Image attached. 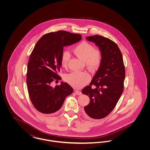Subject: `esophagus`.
<instances>
[{"instance_id":"esophagus-1","label":"esophagus","mask_w":150,"mask_h":150,"mask_svg":"<svg viewBox=\"0 0 150 150\" xmlns=\"http://www.w3.org/2000/svg\"><path fill=\"white\" fill-rule=\"evenodd\" d=\"M75 93H76L77 95H81V93H82L81 91H79V90H76V91H75Z\"/></svg>"}]
</instances>
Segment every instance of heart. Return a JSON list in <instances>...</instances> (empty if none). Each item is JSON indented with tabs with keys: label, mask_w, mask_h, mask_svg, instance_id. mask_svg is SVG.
Masks as SVG:
<instances>
[{
	"label": "heart",
	"mask_w": 150,
	"mask_h": 150,
	"mask_svg": "<svg viewBox=\"0 0 150 150\" xmlns=\"http://www.w3.org/2000/svg\"><path fill=\"white\" fill-rule=\"evenodd\" d=\"M73 52L77 57L85 61L86 65L89 69H96L100 66V55L91 44L85 41L82 42L74 48ZM70 57L69 52L64 50L62 53L61 64L63 67L67 66ZM66 80L72 86L79 88L86 85L91 80V76L86 72H73L66 75Z\"/></svg>",
	"instance_id": "b5f03b06"
}]
</instances>
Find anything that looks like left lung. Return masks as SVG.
Masks as SVG:
<instances>
[{
	"mask_svg": "<svg viewBox=\"0 0 150 150\" xmlns=\"http://www.w3.org/2000/svg\"><path fill=\"white\" fill-rule=\"evenodd\" d=\"M86 39L98 47L101 62L90 85L82 90V93L90 98L84 110L90 117L100 119L110 114L121 97L125 67L121 51L113 41L100 35L88 36ZM93 85L94 88L91 87Z\"/></svg>",
	"mask_w": 150,
	"mask_h": 150,
	"instance_id": "left-lung-1",
	"label": "left lung"
}]
</instances>
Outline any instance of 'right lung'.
Returning a JSON list of instances; mask_svg holds the SVG:
<instances>
[{
    "label": "right lung",
    "mask_w": 150,
    "mask_h": 150,
    "mask_svg": "<svg viewBox=\"0 0 150 150\" xmlns=\"http://www.w3.org/2000/svg\"><path fill=\"white\" fill-rule=\"evenodd\" d=\"M81 39L80 34L61 30L45 34L36 44L29 58L26 83L30 98L38 111L47 114L56 112L72 93V88L67 83L61 81L54 88L51 83L61 79L57 73L64 47Z\"/></svg>",
    "instance_id": "right-lung-1"
}]
</instances>
